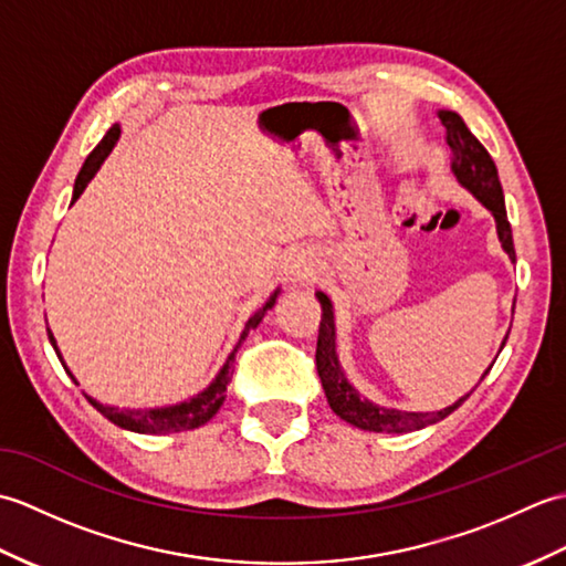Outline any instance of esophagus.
Segmentation results:
<instances>
[{"label":"esophagus","instance_id":"34e87169","mask_svg":"<svg viewBox=\"0 0 566 566\" xmlns=\"http://www.w3.org/2000/svg\"><path fill=\"white\" fill-rule=\"evenodd\" d=\"M284 272L292 282H311L318 274V258L306 248H296L286 255Z\"/></svg>","mask_w":566,"mask_h":566}]
</instances>
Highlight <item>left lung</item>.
<instances>
[{
	"label": "left lung",
	"instance_id": "1",
	"mask_svg": "<svg viewBox=\"0 0 566 566\" xmlns=\"http://www.w3.org/2000/svg\"><path fill=\"white\" fill-rule=\"evenodd\" d=\"M440 122L444 126V140L452 150V175L457 177L464 189H469L474 195V199L482 203L484 209L491 211L496 221V233L501 240V248L506 250V255L511 258V262H515V248H513V233H511V223L506 216V201H503V189L499 182V170L491 155L486 153V148L474 138L472 130L467 128V124L462 122L460 114L440 109L438 112ZM316 298L321 304V328H318V345H316V369L318 377L323 384V391H326V399L333 408L335 416H340L347 423L363 430H371V432H411V430H420L426 426L438 423V420L448 418L454 408H460L469 394H472L482 379L489 375V369L494 365H489V369L479 379L476 387L464 394L462 399H457L452 406L442 408V411H399V408H387L379 406L375 401L365 399L359 396V391L347 381L345 371L340 367L338 353H335V314H333V302L328 298V294L316 292ZM515 308V302H513ZM511 333V331H509ZM509 335L501 343L506 345ZM499 350V353H501ZM496 363V359H494Z\"/></svg>",
	"mask_w": 566,
	"mask_h": 566
}]
</instances>
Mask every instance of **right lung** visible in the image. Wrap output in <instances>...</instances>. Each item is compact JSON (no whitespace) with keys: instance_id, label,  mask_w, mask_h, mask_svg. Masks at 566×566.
I'll return each instance as SVG.
<instances>
[{"instance_id":"obj_1","label":"right lung","mask_w":566,"mask_h":566,"mask_svg":"<svg viewBox=\"0 0 566 566\" xmlns=\"http://www.w3.org/2000/svg\"><path fill=\"white\" fill-rule=\"evenodd\" d=\"M118 136H122V126L114 124L109 130H106V136L102 138L99 146L87 155V160H84L82 170H80V175H77V179H75V187H72V203H75V201L80 199L84 187H87V185L92 182V177L97 175L102 163H104L106 158H109V153L114 150ZM276 296H280V290H274V294L268 298V302H264V304L255 311V314H252V316L245 321V328H243V333H240V340H238V345L233 347V353L228 355L223 367L219 369V375L213 377V381L209 384L207 389L199 391L197 396H191V399L172 403V406H158V408H118V406H109V403H102V401H97V399H92V396H87V394H84V396H87V401H90L94 408H97V411H99L104 418H109L114 426L124 428V430L143 432V436H167V432L195 430V428H199V426H203V423H209V420H211L216 413H219V408H221L223 401H226V387H228V381H231V377H233V359H235V353H238L240 343H243V340L248 338V333H250L252 328L260 326L262 316L268 314V308L274 306ZM48 340H51L53 350H55L60 363H63V367H65V371L70 375V379L75 381V384H80L75 377H72V371L67 369L63 355H60L57 343H55V338H53L51 328H48Z\"/></svg>"}]
</instances>
